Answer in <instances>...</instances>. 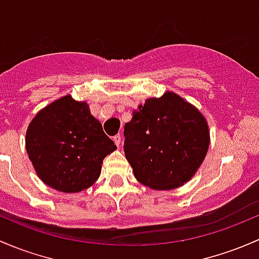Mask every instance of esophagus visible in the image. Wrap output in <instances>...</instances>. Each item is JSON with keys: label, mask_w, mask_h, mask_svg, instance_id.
<instances>
[{"label": "esophagus", "mask_w": 259, "mask_h": 259, "mask_svg": "<svg viewBox=\"0 0 259 259\" xmlns=\"http://www.w3.org/2000/svg\"><path fill=\"white\" fill-rule=\"evenodd\" d=\"M113 140H114V143H115L116 144V145H120V143H121V137H120V135H115V137H114L113 138Z\"/></svg>", "instance_id": "1"}]
</instances>
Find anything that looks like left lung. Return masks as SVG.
Here are the masks:
<instances>
[{
    "label": "left lung",
    "mask_w": 259,
    "mask_h": 259,
    "mask_svg": "<svg viewBox=\"0 0 259 259\" xmlns=\"http://www.w3.org/2000/svg\"><path fill=\"white\" fill-rule=\"evenodd\" d=\"M124 138L135 178L154 190H171L189 181L209 145L202 114L171 92L140 105L125 124Z\"/></svg>",
    "instance_id": "obj_1"
}]
</instances>
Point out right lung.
Returning <instances> with one entry per match:
<instances>
[{
    "instance_id": "1",
    "label": "right lung",
    "mask_w": 259,
    "mask_h": 259,
    "mask_svg": "<svg viewBox=\"0 0 259 259\" xmlns=\"http://www.w3.org/2000/svg\"><path fill=\"white\" fill-rule=\"evenodd\" d=\"M26 149L46 185L62 192H79L97 181L103 159L116 145L87 103L65 95L34 116L27 130Z\"/></svg>"
}]
</instances>
